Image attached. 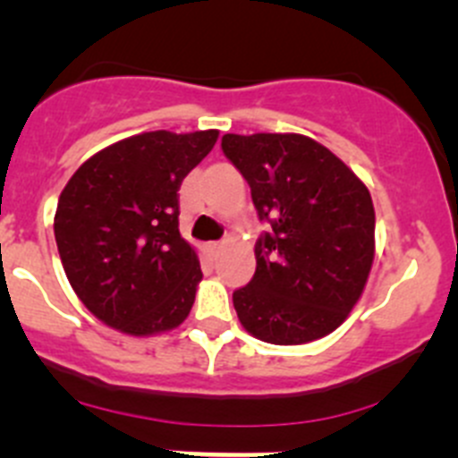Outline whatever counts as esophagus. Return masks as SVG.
I'll use <instances>...</instances> for the list:
<instances>
[{
  "label": "esophagus",
  "mask_w": 458,
  "mask_h": 458,
  "mask_svg": "<svg viewBox=\"0 0 458 458\" xmlns=\"http://www.w3.org/2000/svg\"><path fill=\"white\" fill-rule=\"evenodd\" d=\"M206 250H208V255H210V257H216V255H219V250H221V243L219 242H210L206 246Z\"/></svg>",
  "instance_id": "34e87169"
}]
</instances>
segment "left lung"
Segmentation results:
<instances>
[{
    "mask_svg": "<svg viewBox=\"0 0 458 458\" xmlns=\"http://www.w3.org/2000/svg\"><path fill=\"white\" fill-rule=\"evenodd\" d=\"M221 150L250 186L257 270L234 290L242 326L275 345L321 339L345 321L374 259V206L361 179L303 135H224Z\"/></svg>",
    "mask_w": 458,
    "mask_h": 458,
    "instance_id": "left-lung-1",
    "label": "left lung"
}]
</instances>
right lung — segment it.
<instances>
[{
	"mask_svg": "<svg viewBox=\"0 0 458 458\" xmlns=\"http://www.w3.org/2000/svg\"><path fill=\"white\" fill-rule=\"evenodd\" d=\"M219 132H143L77 168L59 195L55 242L81 303L132 336L191 315L201 267L179 234V188Z\"/></svg>",
	"mask_w": 458,
	"mask_h": 458,
	"instance_id": "right-lung-1",
	"label": "right lung"
}]
</instances>
